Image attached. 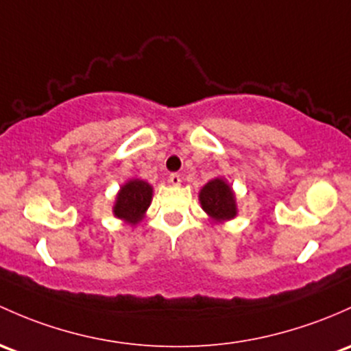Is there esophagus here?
Returning a JSON list of instances; mask_svg holds the SVG:
<instances>
[{"label": "esophagus", "instance_id": "1", "mask_svg": "<svg viewBox=\"0 0 351 351\" xmlns=\"http://www.w3.org/2000/svg\"><path fill=\"white\" fill-rule=\"evenodd\" d=\"M169 183L175 186H178L180 183H182V176H180L178 173H171V175H169Z\"/></svg>", "mask_w": 351, "mask_h": 351}]
</instances>
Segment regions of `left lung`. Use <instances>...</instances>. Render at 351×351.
Here are the masks:
<instances>
[{
	"instance_id": "left-lung-1",
	"label": "left lung",
	"mask_w": 351,
	"mask_h": 351,
	"mask_svg": "<svg viewBox=\"0 0 351 351\" xmlns=\"http://www.w3.org/2000/svg\"><path fill=\"white\" fill-rule=\"evenodd\" d=\"M200 202L205 212L215 220H230L237 213L234 193L220 178L212 180L202 188Z\"/></svg>"
}]
</instances>
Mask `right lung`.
I'll list each match as a JSON object with an SVG mask.
<instances>
[{"instance_id":"obj_1","label":"right lung","mask_w":351,"mask_h":351,"mask_svg":"<svg viewBox=\"0 0 351 351\" xmlns=\"http://www.w3.org/2000/svg\"><path fill=\"white\" fill-rule=\"evenodd\" d=\"M153 197V188L143 180H131L121 188L117 202L114 205V215L126 220L131 225L143 219Z\"/></svg>"}]
</instances>
